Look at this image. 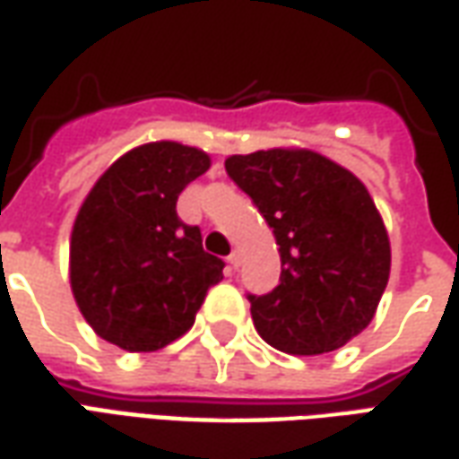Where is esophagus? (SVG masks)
<instances>
[{"instance_id":"34e87169","label":"esophagus","mask_w":459,"mask_h":459,"mask_svg":"<svg viewBox=\"0 0 459 459\" xmlns=\"http://www.w3.org/2000/svg\"><path fill=\"white\" fill-rule=\"evenodd\" d=\"M229 265H230V268H233V271L238 268V265H240V251L230 253V255H229Z\"/></svg>"}]
</instances>
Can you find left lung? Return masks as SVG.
Wrapping results in <instances>:
<instances>
[{"label": "left lung", "mask_w": 459, "mask_h": 459, "mask_svg": "<svg viewBox=\"0 0 459 459\" xmlns=\"http://www.w3.org/2000/svg\"><path fill=\"white\" fill-rule=\"evenodd\" d=\"M226 171L281 253V283L248 296L258 335L288 355H323L360 335L390 278V238L363 181L310 149L236 153Z\"/></svg>", "instance_id": "8db88e82"}]
</instances>
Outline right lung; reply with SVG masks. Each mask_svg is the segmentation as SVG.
<instances>
[{"label":"right lung","instance_id":"right-lung-1","mask_svg":"<svg viewBox=\"0 0 459 459\" xmlns=\"http://www.w3.org/2000/svg\"><path fill=\"white\" fill-rule=\"evenodd\" d=\"M211 169V156L178 141L126 152L99 176L76 213L69 283L99 338L121 351L166 348L194 325L223 261L204 251L176 201Z\"/></svg>","mask_w":459,"mask_h":459}]
</instances>
